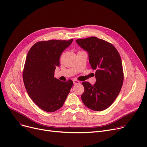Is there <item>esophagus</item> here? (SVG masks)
Segmentation results:
<instances>
[{
    "label": "esophagus",
    "mask_w": 147,
    "mask_h": 147,
    "mask_svg": "<svg viewBox=\"0 0 147 147\" xmlns=\"http://www.w3.org/2000/svg\"><path fill=\"white\" fill-rule=\"evenodd\" d=\"M73 82L74 84H80V82L78 81V80H73Z\"/></svg>",
    "instance_id": "esophagus-1"
}]
</instances>
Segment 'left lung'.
I'll return each instance as SVG.
<instances>
[{"label": "left lung", "mask_w": 147, "mask_h": 147, "mask_svg": "<svg viewBox=\"0 0 147 147\" xmlns=\"http://www.w3.org/2000/svg\"><path fill=\"white\" fill-rule=\"evenodd\" d=\"M76 42L88 52L90 66L96 70L94 85L88 82L82 83V101L92 110H104L113 103L123 85L124 76L120 54L112 44L96 37Z\"/></svg>", "instance_id": "1"}]
</instances>
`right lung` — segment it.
<instances>
[{
	"instance_id": "right-lung-1",
	"label": "right lung",
	"mask_w": 147,
	"mask_h": 147,
	"mask_svg": "<svg viewBox=\"0 0 147 147\" xmlns=\"http://www.w3.org/2000/svg\"><path fill=\"white\" fill-rule=\"evenodd\" d=\"M69 40H50L36 43L29 50L22 73L29 96L43 111L54 112L63 107L73 81L54 78L61 54L71 44Z\"/></svg>"
}]
</instances>
